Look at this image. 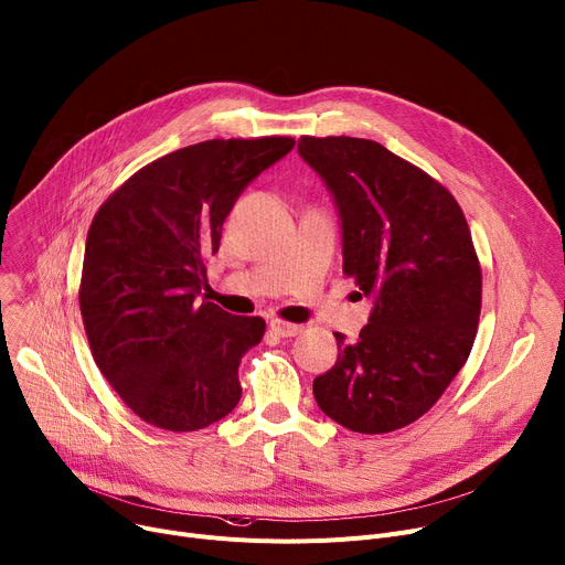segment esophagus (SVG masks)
Here are the masks:
<instances>
[{
  "mask_svg": "<svg viewBox=\"0 0 565 565\" xmlns=\"http://www.w3.org/2000/svg\"><path fill=\"white\" fill-rule=\"evenodd\" d=\"M270 329L281 335V338H292V335H299L305 331L302 324H290V322H281V320H273L270 322Z\"/></svg>",
  "mask_w": 565,
  "mask_h": 565,
  "instance_id": "1",
  "label": "esophagus"
}]
</instances>
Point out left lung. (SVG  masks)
Listing matches in <instances>:
<instances>
[{
    "mask_svg": "<svg viewBox=\"0 0 565 565\" xmlns=\"http://www.w3.org/2000/svg\"><path fill=\"white\" fill-rule=\"evenodd\" d=\"M297 152L333 198L343 273L372 299L356 341L313 380L327 416L359 434L418 420L463 367L481 309V270L461 206L380 142L302 136Z\"/></svg>",
    "mask_w": 565,
    "mask_h": 565,
    "instance_id": "8db88e82",
    "label": "left lung"
}]
</instances>
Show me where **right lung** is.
I'll list each match as a JSON object with an SVG mask.
<instances>
[{
	"mask_svg": "<svg viewBox=\"0 0 565 565\" xmlns=\"http://www.w3.org/2000/svg\"><path fill=\"white\" fill-rule=\"evenodd\" d=\"M295 140H204L138 170L86 238L79 305L97 367L145 423L198 431L241 399L238 365L263 318L202 299L206 260L245 188Z\"/></svg>",
	"mask_w": 565,
	"mask_h": 565,
	"instance_id": "obj_1",
	"label": "right lung"
}]
</instances>
